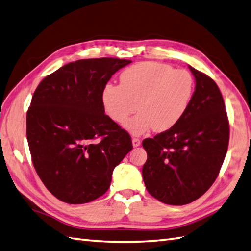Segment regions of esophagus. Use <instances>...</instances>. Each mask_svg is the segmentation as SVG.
<instances>
[{"label": "esophagus", "instance_id": "obj_1", "mask_svg": "<svg viewBox=\"0 0 251 251\" xmlns=\"http://www.w3.org/2000/svg\"><path fill=\"white\" fill-rule=\"evenodd\" d=\"M132 145H133V148H137V147H139L140 145V143H141V141H140V140L138 139V138H132Z\"/></svg>", "mask_w": 251, "mask_h": 251}]
</instances>
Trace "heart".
<instances>
[{
  "label": "heart",
  "mask_w": 251,
  "mask_h": 251,
  "mask_svg": "<svg viewBox=\"0 0 251 251\" xmlns=\"http://www.w3.org/2000/svg\"><path fill=\"white\" fill-rule=\"evenodd\" d=\"M120 80V85L104 87L102 104L119 124L138 108L140 113L124 125L133 135H142L153 127L162 132L176 126L187 111L195 91L188 71L157 62L138 63L122 73Z\"/></svg>",
  "instance_id": "heart-1"
}]
</instances>
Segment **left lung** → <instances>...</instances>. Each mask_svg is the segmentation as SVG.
<instances>
[{
    "mask_svg": "<svg viewBox=\"0 0 251 251\" xmlns=\"http://www.w3.org/2000/svg\"><path fill=\"white\" fill-rule=\"evenodd\" d=\"M196 89L178 123L142 145V176L155 199L184 205L204 195L218 176L229 145V121L215 81L189 66Z\"/></svg>",
    "mask_w": 251,
    "mask_h": 251,
    "instance_id": "1",
    "label": "left lung"
}]
</instances>
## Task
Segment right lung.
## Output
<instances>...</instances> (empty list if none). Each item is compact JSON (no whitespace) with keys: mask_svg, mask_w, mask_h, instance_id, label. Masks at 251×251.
Returning a JSON list of instances; mask_svg holds the SVG:
<instances>
[{"mask_svg":"<svg viewBox=\"0 0 251 251\" xmlns=\"http://www.w3.org/2000/svg\"><path fill=\"white\" fill-rule=\"evenodd\" d=\"M131 61L114 57L68 63L35 90L26 113V138L38 176L69 204L102 196L114 168L132 150L126 130L104 114L102 92Z\"/></svg>","mask_w":251,"mask_h":251,"instance_id":"1","label":"right lung"}]
</instances>
